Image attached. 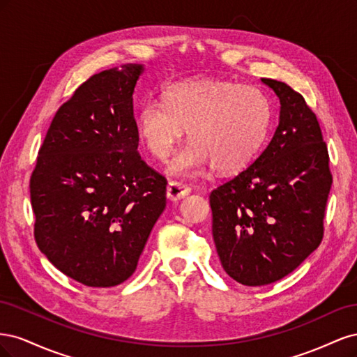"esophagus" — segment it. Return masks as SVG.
Listing matches in <instances>:
<instances>
[{"label":"esophagus","mask_w":357,"mask_h":357,"mask_svg":"<svg viewBox=\"0 0 357 357\" xmlns=\"http://www.w3.org/2000/svg\"><path fill=\"white\" fill-rule=\"evenodd\" d=\"M190 193V188L178 181H169L167 188V197L169 201H180Z\"/></svg>","instance_id":"obj_1"}]
</instances>
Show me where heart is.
Wrapping results in <instances>:
<instances>
[{"label": "heart", "mask_w": 357, "mask_h": 357, "mask_svg": "<svg viewBox=\"0 0 357 357\" xmlns=\"http://www.w3.org/2000/svg\"><path fill=\"white\" fill-rule=\"evenodd\" d=\"M269 122L262 91L213 79L171 84L164 104L147 101L137 116L138 134L159 160L171 155L186 128L190 143L168 165L176 177L198 174L210 164L218 172L244 168L261 150Z\"/></svg>", "instance_id": "1"}]
</instances>
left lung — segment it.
Here are the masks:
<instances>
[{"label": "left lung", "instance_id": "1", "mask_svg": "<svg viewBox=\"0 0 357 357\" xmlns=\"http://www.w3.org/2000/svg\"><path fill=\"white\" fill-rule=\"evenodd\" d=\"M262 83L280 101L274 137L250 167L210 195L222 266L244 286L274 283L316 250L332 186L316 114L286 83Z\"/></svg>", "mask_w": 357, "mask_h": 357}]
</instances>
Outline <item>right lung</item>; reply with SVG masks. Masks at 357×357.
<instances>
[{
    "instance_id": "add662e5",
    "label": "right lung",
    "mask_w": 357,
    "mask_h": 357,
    "mask_svg": "<svg viewBox=\"0 0 357 357\" xmlns=\"http://www.w3.org/2000/svg\"><path fill=\"white\" fill-rule=\"evenodd\" d=\"M142 63L92 75L61 105L29 192L37 245L61 273L112 287L135 271L167 204V180L137 152L132 93Z\"/></svg>"
}]
</instances>
